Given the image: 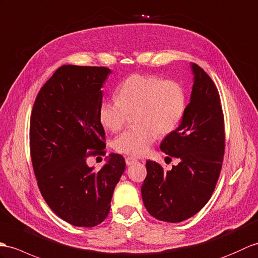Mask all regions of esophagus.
Here are the masks:
<instances>
[{"label":"esophagus","instance_id":"1","mask_svg":"<svg viewBox=\"0 0 258 258\" xmlns=\"http://www.w3.org/2000/svg\"><path fill=\"white\" fill-rule=\"evenodd\" d=\"M136 161H137V159L134 158V157H126V158H125V163H126L127 166H131V165L135 164Z\"/></svg>","mask_w":258,"mask_h":258}]
</instances>
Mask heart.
<instances>
[{"mask_svg":"<svg viewBox=\"0 0 258 258\" xmlns=\"http://www.w3.org/2000/svg\"><path fill=\"white\" fill-rule=\"evenodd\" d=\"M187 97L180 83L155 75L130 76L117 89L116 100L102 102L99 119L106 131L118 132L133 115L135 126L114 141L115 151L140 157L147 154L157 135L175 131L183 117Z\"/></svg>","mask_w":258,"mask_h":258,"instance_id":"1","label":"heart"}]
</instances>
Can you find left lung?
Returning a JSON list of instances; mask_svg holds the SVG:
<instances>
[{
  "label": "left lung",
  "mask_w": 258,
  "mask_h": 258,
  "mask_svg": "<svg viewBox=\"0 0 258 258\" xmlns=\"http://www.w3.org/2000/svg\"><path fill=\"white\" fill-rule=\"evenodd\" d=\"M194 87L180 125L160 144L161 152L180 159L166 171L147 160L142 198L148 213L164 222L177 223L207 205L222 168L225 131L218 88L209 75L192 63Z\"/></svg>",
  "instance_id": "8db88e82"
}]
</instances>
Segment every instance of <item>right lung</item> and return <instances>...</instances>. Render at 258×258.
<instances>
[{"label": "right lung", "mask_w": 258, "mask_h": 258, "mask_svg": "<svg viewBox=\"0 0 258 258\" xmlns=\"http://www.w3.org/2000/svg\"><path fill=\"white\" fill-rule=\"evenodd\" d=\"M106 67L63 64L41 87L29 125V148L41 196L59 218L92 227L110 212L113 191L125 159L111 154L99 171L87 158L105 155V133L99 119Z\"/></svg>", "instance_id": "add662e5"}]
</instances>
